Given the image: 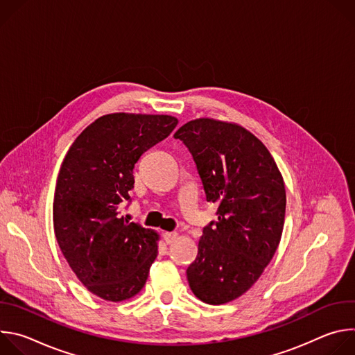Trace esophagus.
Instances as JSON below:
<instances>
[{"mask_svg":"<svg viewBox=\"0 0 355 355\" xmlns=\"http://www.w3.org/2000/svg\"><path fill=\"white\" fill-rule=\"evenodd\" d=\"M163 237H164V241H166L167 244H170V243L175 241V239L178 237V233H177V232H164Z\"/></svg>","mask_w":355,"mask_h":355,"instance_id":"esophagus-1","label":"esophagus"}]
</instances>
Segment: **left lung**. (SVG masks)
I'll return each mask as SVG.
<instances>
[{"instance_id": "1", "label": "left lung", "mask_w": 355, "mask_h": 355, "mask_svg": "<svg viewBox=\"0 0 355 355\" xmlns=\"http://www.w3.org/2000/svg\"><path fill=\"white\" fill-rule=\"evenodd\" d=\"M192 153L218 220L204 229L187 270L193 295L223 305L261 277L281 241L286 193L264 143L234 122L198 118L174 135Z\"/></svg>"}]
</instances>
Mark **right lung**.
I'll return each instance as SVG.
<instances>
[{
  "label": "right lung",
  "mask_w": 355,
  "mask_h": 355,
  "mask_svg": "<svg viewBox=\"0 0 355 355\" xmlns=\"http://www.w3.org/2000/svg\"><path fill=\"white\" fill-rule=\"evenodd\" d=\"M171 115L115 112L95 119L73 141L53 199L59 247L94 295L122 302L144 286L159 250V233L119 216L133 188V168L177 126Z\"/></svg>",
  "instance_id": "1"
}]
</instances>
